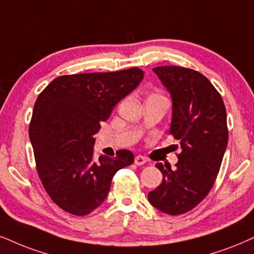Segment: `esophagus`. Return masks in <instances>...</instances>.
<instances>
[{"mask_svg": "<svg viewBox=\"0 0 254 254\" xmlns=\"http://www.w3.org/2000/svg\"><path fill=\"white\" fill-rule=\"evenodd\" d=\"M146 161H147L146 158H145V156H142V155H136L135 159H134V162H135V165H137V166L143 165Z\"/></svg>", "mask_w": 254, "mask_h": 254, "instance_id": "obj_1", "label": "esophagus"}]
</instances>
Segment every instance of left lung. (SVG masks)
Masks as SVG:
<instances>
[{
    "label": "left lung",
    "instance_id": "left-lung-1",
    "mask_svg": "<svg viewBox=\"0 0 254 254\" xmlns=\"http://www.w3.org/2000/svg\"><path fill=\"white\" fill-rule=\"evenodd\" d=\"M153 71L171 94L170 134L179 141L181 152L174 170L156 164L164 179L148 193V200L164 213L184 214L201 202L217 179L228 141L226 108L199 71L177 65Z\"/></svg>",
    "mask_w": 254,
    "mask_h": 254
}]
</instances>
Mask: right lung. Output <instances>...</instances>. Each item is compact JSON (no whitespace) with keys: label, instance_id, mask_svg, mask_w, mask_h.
<instances>
[{"label":"right lung","instance_id":"obj_1","mask_svg":"<svg viewBox=\"0 0 254 254\" xmlns=\"http://www.w3.org/2000/svg\"><path fill=\"white\" fill-rule=\"evenodd\" d=\"M142 79L139 68L62 75L37 98L29 125L36 170L46 192L64 211L93 212L107 198L114 174L133 164L127 149L95 160L94 135Z\"/></svg>","mask_w":254,"mask_h":254}]
</instances>
